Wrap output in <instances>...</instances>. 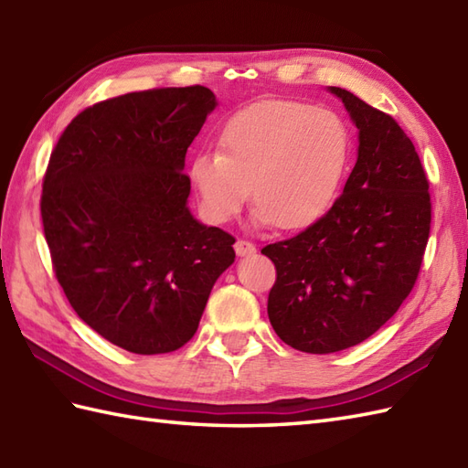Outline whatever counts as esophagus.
Listing matches in <instances>:
<instances>
[{"instance_id": "obj_1", "label": "esophagus", "mask_w": 468, "mask_h": 468, "mask_svg": "<svg viewBox=\"0 0 468 468\" xmlns=\"http://www.w3.org/2000/svg\"><path fill=\"white\" fill-rule=\"evenodd\" d=\"M257 250H255V245L251 243V241H247V239H237L235 241V253L239 255V257H245V255H253Z\"/></svg>"}]
</instances>
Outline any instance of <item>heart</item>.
I'll list each match as a JSON object with an SVG mask.
<instances>
[{"instance_id":"1","label":"heart","mask_w":468,"mask_h":468,"mask_svg":"<svg viewBox=\"0 0 468 468\" xmlns=\"http://www.w3.org/2000/svg\"><path fill=\"white\" fill-rule=\"evenodd\" d=\"M350 146V131L334 111L263 101L229 118L218 151L197 154L188 175L211 223L231 221L251 186L255 223L293 231L332 207Z\"/></svg>"}]
</instances>
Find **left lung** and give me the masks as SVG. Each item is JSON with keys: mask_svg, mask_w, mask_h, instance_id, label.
<instances>
[{"mask_svg": "<svg viewBox=\"0 0 468 468\" xmlns=\"http://www.w3.org/2000/svg\"><path fill=\"white\" fill-rule=\"evenodd\" d=\"M330 92L360 131L354 171L324 217L261 250L277 273L270 322L307 354L360 344L399 312L419 280L432 218L429 178L400 124L344 88Z\"/></svg>", "mask_w": 468, "mask_h": 468, "instance_id": "obj_1", "label": "left lung"}]
</instances>
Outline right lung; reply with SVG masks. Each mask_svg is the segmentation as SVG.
<instances>
[{
    "label": "right lung",
    "instance_id": "obj_1",
    "mask_svg": "<svg viewBox=\"0 0 468 468\" xmlns=\"http://www.w3.org/2000/svg\"><path fill=\"white\" fill-rule=\"evenodd\" d=\"M215 106L198 84L108 98L49 154L39 208L56 280L78 317L126 352L183 347L235 261V237L186 207V148Z\"/></svg>",
    "mask_w": 468,
    "mask_h": 468
}]
</instances>
